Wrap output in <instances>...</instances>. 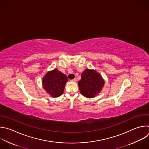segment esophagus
<instances>
[{"label": "esophagus", "instance_id": "34e87169", "mask_svg": "<svg viewBox=\"0 0 149 149\" xmlns=\"http://www.w3.org/2000/svg\"><path fill=\"white\" fill-rule=\"evenodd\" d=\"M71 82H76V81H77V79L76 78H74V79H71V80H70Z\"/></svg>", "mask_w": 149, "mask_h": 149}]
</instances>
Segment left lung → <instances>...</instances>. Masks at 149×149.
I'll return each mask as SVG.
<instances>
[{"label": "left lung", "mask_w": 149, "mask_h": 149, "mask_svg": "<svg viewBox=\"0 0 149 149\" xmlns=\"http://www.w3.org/2000/svg\"><path fill=\"white\" fill-rule=\"evenodd\" d=\"M81 93L87 98H93L102 91L105 81L101 75L96 70L86 68L81 74V79L78 81Z\"/></svg>", "instance_id": "left-lung-1"}]
</instances>
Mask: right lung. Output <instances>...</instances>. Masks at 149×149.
Segmentation results:
<instances>
[{
    "instance_id": "add662e5",
    "label": "right lung",
    "mask_w": 149,
    "mask_h": 149,
    "mask_svg": "<svg viewBox=\"0 0 149 149\" xmlns=\"http://www.w3.org/2000/svg\"><path fill=\"white\" fill-rule=\"evenodd\" d=\"M67 82V77L55 68L45 74L42 79V85L48 94L53 97H57L63 93Z\"/></svg>"
}]
</instances>
